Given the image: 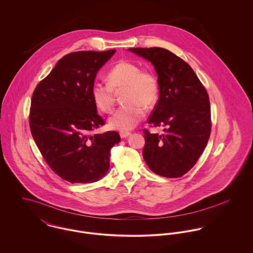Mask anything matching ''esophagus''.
Returning a JSON list of instances; mask_svg holds the SVG:
<instances>
[{"instance_id": "obj_1", "label": "esophagus", "mask_w": 253, "mask_h": 253, "mask_svg": "<svg viewBox=\"0 0 253 253\" xmlns=\"http://www.w3.org/2000/svg\"><path fill=\"white\" fill-rule=\"evenodd\" d=\"M120 135H121L122 138H126L127 136L130 135V132H128V131H121Z\"/></svg>"}]
</instances>
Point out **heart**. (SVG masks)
Returning a JSON list of instances; mask_svg holds the SVG:
<instances>
[{
    "instance_id": "heart-1",
    "label": "heart",
    "mask_w": 253,
    "mask_h": 253,
    "mask_svg": "<svg viewBox=\"0 0 253 253\" xmlns=\"http://www.w3.org/2000/svg\"><path fill=\"white\" fill-rule=\"evenodd\" d=\"M108 83L94 82L90 95L96 108L103 113L112 111L115 92L125 88L124 102L109 119V126L120 130H129L144 118L145 108H151L159 96V82L150 70L141 69L133 62L120 61L107 74Z\"/></svg>"
}]
</instances>
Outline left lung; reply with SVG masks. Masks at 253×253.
Returning a JSON list of instances; mask_svg holds the SVG:
<instances>
[{"label":"left lung","mask_w":253,"mask_h":253,"mask_svg":"<svg viewBox=\"0 0 253 253\" xmlns=\"http://www.w3.org/2000/svg\"><path fill=\"white\" fill-rule=\"evenodd\" d=\"M149 60L158 75L160 97L148 119L165 133L143 129V158L156 174L176 178L187 173L208 144L211 131L209 94L191 66L162 47L129 48Z\"/></svg>","instance_id":"1"}]
</instances>
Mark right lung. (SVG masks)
<instances>
[{
  "instance_id": "add662e5",
  "label": "right lung",
  "mask_w": 253,
  "mask_h": 253,
  "mask_svg": "<svg viewBox=\"0 0 253 253\" xmlns=\"http://www.w3.org/2000/svg\"><path fill=\"white\" fill-rule=\"evenodd\" d=\"M116 49L76 51L58 60L33 92L29 115L32 136L49 168L71 183H91L109 170L117 131L91 132L103 126L90 95L98 70Z\"/></svg>"
}]
</instances>
